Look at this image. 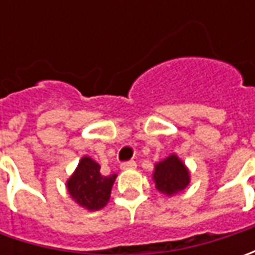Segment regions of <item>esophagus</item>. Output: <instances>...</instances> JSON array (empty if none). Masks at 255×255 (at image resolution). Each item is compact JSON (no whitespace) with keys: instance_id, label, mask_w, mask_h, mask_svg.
Masks as SVG:
<instances>
[{"instance_id":"obj_1","label":"esophagus","mask_w":255,"mask_h":255,"mask_svg":"<svg viewBox=\"0 0 255 255\" xmlns=\"http://www.w3.org/2000/svg\"><path fill=\"white\" fill-rule=\"evenodd\" d=\"M121 169L122 170H129V169H136V162L129 160V162H125L121 164Z\"/></svg>"}]
</instances>
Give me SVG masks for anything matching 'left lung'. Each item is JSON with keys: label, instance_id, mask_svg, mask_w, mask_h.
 I'll return each instance as SVG.
<instances>
[{"label": "left lung", "instance_id": "left-lung-1", "mask_svg": "<svg viewBox=\"0 0 255 255\" xmlns=\"http://www.w3.org/2000/svg\"><path fill=\"white\" fill-rule=\"evenodd\" d=\"M152 176L156 189L169 197L184 190L190 183V170L174 153L154 164Z\"/></svg>", "mask_w": 255, "mask_h": 255}]
</instances>
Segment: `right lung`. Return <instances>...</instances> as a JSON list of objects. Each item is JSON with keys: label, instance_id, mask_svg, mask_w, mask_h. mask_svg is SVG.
<instances>
[{"label": "right lung", "instance_id": "add662e5", "mask_svg": "<svg viewBox=\"0 0 255 255\" xmlns=\"http://www.w3.org/2000/svg\"><path fill=\"white\" fill-rule=\"evenodd\" d=\"M116 174L103 176L101 164L92 157L84 156L71 177L66 180V189L71 199L89 211L103 209L111 199Z\"/></svg>", "mask_w": 255, "mask_h": 255}]
</instances>
